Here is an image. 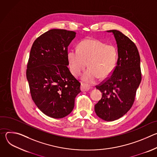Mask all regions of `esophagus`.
I'll return each instance as SVG.
<instances>
[{
    "instance_id": "obj_1",
    "label": "esophagus",
    "mask_w": 157,
    "mask_h": 157,
    "mask_svg": "<svg viewBox=\"0 0 157 157\" xmlns=\"http://www.w3.org/2000/svg\"><path fill=\"white\" fill-rule=\"evenodd\" d=\"M89 89H91V87L86 84H81V91H87Z\"/></svg>"
}]
</instances>
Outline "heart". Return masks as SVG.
Returning a JSON list of instances; mask_svg holds the SVG:
<instances>
[{"label": "heart", "mask_w": 157, "mask_h": 157, "mask_svg": "<svg viewBox=\"0 0 157 157\" xmlns=\"http://www.w3.org/2000/svg\"><path fill=\"white\" fill-rule=\"evenodd\" d=\"M71 73L75 76L81 75L87 66L89 69L82 79L87 83H94L99 78H108L114 71L117 63V50L113 44H106L95 38H86L68 53Z\"/></svg>", "instance_id": "heart-1"}]
</instances>
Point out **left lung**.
I'll use <instances>...</instances> for the list:
<instances>
[{
	"label": "left lung",
	"mask_w": 157,
	"mask_h": 157,
	"mask_svg": "<svg viewBox=\"0 0 157 157\" xmlns=\"http://www.w3.org/2000/svg\"><path fill=\"white\" fill-rule=\"evenodd\" d=\"M107 32H113L115 36L118 59L113 73L96 86L102 96L94 110L101 119L114 121L132 107L142 80V73L140 58L135 43L118 30Z\"/></svg>",
	"instance_id": "left-lung-1"
}]
</instances>
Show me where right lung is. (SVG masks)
<instances>
[{
    "instance_id": "right-lung-1",
    "label": "right lung",
    "mask_w": 157,
    "mask_h": 157,
    "mask_svg": "<svg viewBox=\"0 0 157 157\" xmlns=\"http://www.w3.org/2000/svg\"><path fill=\"white\" fill-rule=\"evenodd\" d=\"M76 32L52 29L38 37L31 48L26 71L32 98L45 115L61 119L71 113L81 83L68 65V47Z\"/></svg>"
}]
</instances>
